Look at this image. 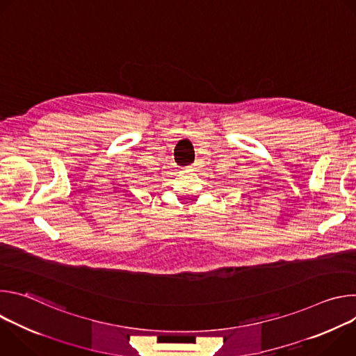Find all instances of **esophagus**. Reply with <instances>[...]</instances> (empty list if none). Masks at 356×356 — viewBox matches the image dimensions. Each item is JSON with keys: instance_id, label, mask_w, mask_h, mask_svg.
<instances>
[{"instance_id": "obj_1", "label": "esophagus", "mask_w": 356, "mask_h": 356, "mask_svg": "<svg viewBox=\"0 0 356 356\" xmlns=\"http://www.w3.org/2000/svg\"><path fill=\"white\" fill-rule=\"evenodd\" d=\"M193 166H197V163H195V165H193Z\"/></svg>"}]
</instances>
